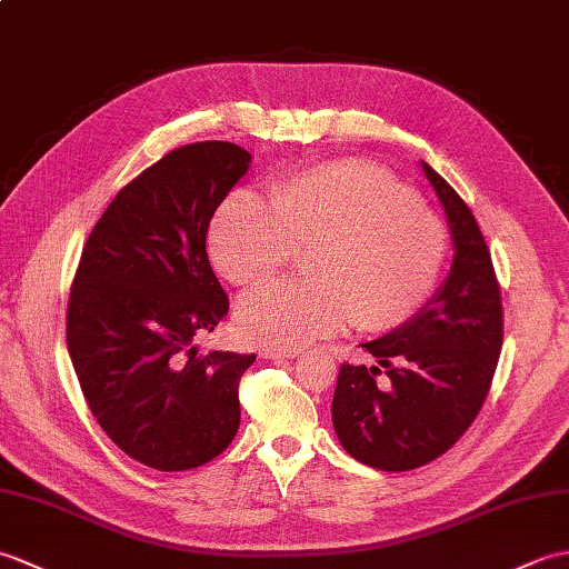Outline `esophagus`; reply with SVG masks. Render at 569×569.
Returning <instances> with one entry per match:
<instances>
[{"mask_svg":"<svg viewBox=\"0 0 569 569\" xmlns=\"http://www.w3.org/2000/svg\"><path fill=\"white\" fill-rule=\"evenodd\" d=\"M302 349H261V359H271V361H281V359H296L300 356Z\"/></svg>","mask_w":569,"mask_h":569,"instance_id":"1","label":"esophagus"}]
</instances>
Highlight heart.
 <instances>
[{
  "label": "heart",
  "instance_id": "1",
  "mask_svg": "<svg viewBox=\"0 0 569 569\" xmlns=\"http://www.w3.org/2000/svg\"><path fill=\"white\" fill-rule=\"evenodd\" d=\"M216 269L254 288L293 249L308 279L247 296L237 327L261 347H306L353 322L366 332L412 317L441 279L448 232L398 179L368 162H332L271 183L269 201L234 191L208 232Z\"/></svg>",
  "mask_w": 569,
  "mask_h": 569
}]
</instances>
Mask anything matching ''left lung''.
I'll return each mask as SVG.
<instances>
[{"label": "left lung", "instance_id": "8db88e82", "mask_svg": "<svg viewBox=\"0 0 569 569\" xmlns=\"http://www.w3.org/2000/svg\"><path fill=\"white\" fill-rule=\"evenodd\" d=\"M451 230L453 263L407 322L361 345L387 368L339 371L332 425L345 451L388 472L415 470L451 448L478 417L501 351V298L490 249L448 181L421 160Z\"/></svg>", "mask_w": 569, "mask_h": 569}]
</instances>
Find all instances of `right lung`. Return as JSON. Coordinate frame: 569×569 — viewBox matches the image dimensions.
<instances>
[{
    "instance_id": "obj_1",
    "label": "right lung",
    "mask_w": 569,
    "mask_h": 569,
    "mask_svg": "<svg viewBox=\"0 0 569 569\" xmlns=\"http://www.w3.org/2000/svg\"><path fill=\"white\" fill-rule=\"evenodd\" d=\"M252 154L208 140L164 154L118 191L91 230L72 283L68 349L109 439L138 463L191 470L240 429L237 386L254 353L208 351L196 337L230 300L208 261V224Z\"/></svg>"
}]
</instances>
